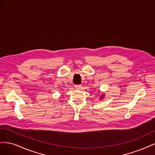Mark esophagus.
I'll return each mask as SVG.
<instances>
[{"mask_svg":"<svg viewBox=\"0 0 155 155\" xmlns=\"http://www.w3.org/2000/svg\"><path fill=\"white\" fill-rule=\"evenodd\" d=\"M74 87H75L76 89H81L82 88L81 85H74Z\"/></svg>","mask_w":155,"mask_h":155,"instance_id":"34e87169","label":"esophagus"}]
</instances>
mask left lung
<instances>
[{"instance_id":"left-lung-1","label":"left lung","mask_w":155,"mask_h":155,"mask_svg":"<svg viewBox=\"0 0 155 155\" xmlns=\"http://www.w3.org/2000/svg\"><path fill=\"white\" fill-rule=\"evenodd\" d=\"M104 95H102V96L101 97V99H102V98H104Z\"/></svg>"}]
</instances>
